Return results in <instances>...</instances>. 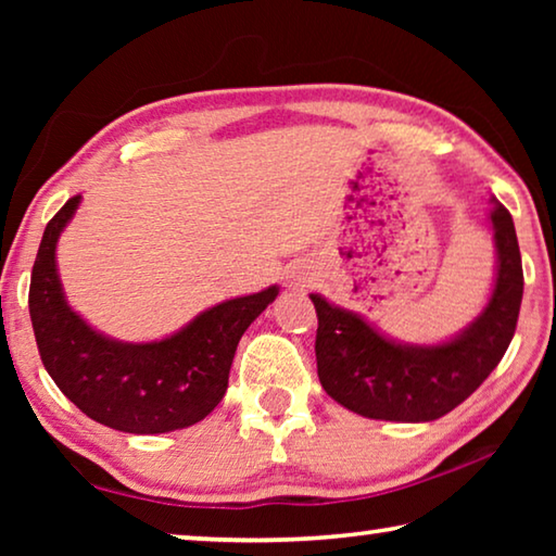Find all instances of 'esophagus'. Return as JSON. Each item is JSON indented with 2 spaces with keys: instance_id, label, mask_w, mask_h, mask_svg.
Returning <instances> with one entry per match:
<instances>
[{
  "instance_id": "esophagus-1",
  "label": "esophagus",
  "mask_w": 556,
  "mask_h": 556,
  "mask_svg": "<svg viewBox=\"0 0 556 556\" xmlns=\"http://www.w3.org/2000/svg\"><path fill=\"white\" fill-rule=\"evenodd\" d=\"M304 281H306V279H301V277H296V279H294V285H304Z\"/></svg>"
}]
</instances>
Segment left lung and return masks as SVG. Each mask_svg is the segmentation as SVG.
<instances>
[{
  "mask_svg": "<svg viewBox=\"0 0 556 556\" xmlns=\"http://www.w3.org/2000/svg\"><path fill=\"white\" fill-rule=\"evenodd\" d=\"M497 269L493 294L476 321L446 343L409 345L321 294L316 306V368L328 397L361 417L434 421L470 397L510 345L522 304V257L513 215L493 201Z\"/></svg>",
  "mask_w": 556,
  "mask_h": 556,
  "instance_id": "1",
  "label": "left lung"
}]
</instances>
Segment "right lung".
<instances>
[{
  "label": "right lung",
  "mask_w": 556,
  "mask_h": 556,
  "mask_svg": "<svg viewBox=\"0 0 556 556\" xmlns=\"http://www.w3.org/2000/svg\"><path fill=\"white\" fill-rule=\"evenodd\" d=\"M78 205L73 195L46 225L31 269L29 314L46 372L83 414L127 434H166L205 419L228 390L242 333L279 287L223 301L162 341H115L73 312L55 269V244Z\"/></svg>",
  "instance_id": "add662e5"
}]
</instances>
